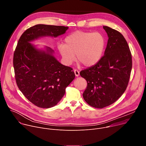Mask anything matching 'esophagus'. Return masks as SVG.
I'll return each instance as SVG.
<instances>
[{"mask_svg": "<svg viewBox=\"0 0 146 146\" xmlns=\"http://www.w3.org/2000/svg\"><path fill=\"white\" fill-rule=\"evenodd\" d=\"M74 74H75L76 76L78 77V76L80 75V72H79V71H78V70L74 69Z\"/></svg>", "mask_w": 146, "mask_h": 146, "instance_id": "esophagus-1", "label": "esophagus"}]
</instances>
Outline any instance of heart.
Instances as JSON below:
<instances>
[{
    "mask_svg": "<svg viewBox=\"0 0 146 146\" xmlns=\"http://www.w3.org/2000/svg\"><path fill=\"white\" fill-rule=\"evenodd\" d=\"M106 39L99 32L76 31L68 35L65 44H61L58 49L65 63L72 64L77 60L86 67H91L101 59L106 47Z\"/></svg>",
    "mask_w": 146,
    "mask_h": 146,
    "instance_id": "b5f03b06",
    "label": "heart"
}]
</instances>
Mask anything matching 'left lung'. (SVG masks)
Listing matches in <instances>:
<instances>
[{
	"mask_svg": "<svg viewBox=\"0 0 146 146\" xmlns=\"http://www.w3.org/2000/svg\"><path fill=\"white\" fill-rule=\"evenodd\" d=\"M109 39L105 54L96 65L80 72L87 81L82 94L92 107L102 109L118 100L126 90L132 66L125 38L118 31L103 26Z\"/></svg>",
	"mask_w": 146,
	"mask_h": 146,
	"instance_id": "8db88e82",
	"label": "left lung"
}]
</instances>
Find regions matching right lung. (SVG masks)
<instances>
[{
  "label": "right lung",
  "instance_id": "1",
  "mask_svg": "<svg viewBox=\"0 0 146 146\" xmlns=\"http://www.w3.org/2000/svg\"><path fill=\"white\" fill-rule=\"evenodd\" d=\"M68 28L38 24L27 29L18 40L13 56L17 84L28 100L38 108L48 109L57 105L75 74L72 68L54 57L52 48L38 49L30 42L41 37H56Z\"/></svg>",
  "mask_w": 146,
  "mask_h": 146
}]
</instances>
